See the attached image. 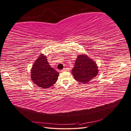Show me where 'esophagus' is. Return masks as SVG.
Instances as JSON below:
<instances>
[{"instance_id": "esophagus-1", "label": "esophagus", "mask_w": 131, "mask_h": 131, "mask_svg": "<svg viewBox=\"0 0 131 131\" xmlns=\"http://www.w3.org/2000/svg\"><path fill=\"white\" fill-rule=\"evenodd\" d=\"M69 68H64V69L63 70H62V72H63V71H69Z\"/></svg>"}]
</instances>
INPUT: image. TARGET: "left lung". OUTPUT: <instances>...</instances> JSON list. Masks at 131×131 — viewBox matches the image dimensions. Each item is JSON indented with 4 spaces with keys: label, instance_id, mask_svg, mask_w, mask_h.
I'll list each match as a JSON object with an SVG mask.
<instances>
[{
    "label": "left lung",
    "instance_id": "8db88e82",
    "mask_svg": "<svg viewBox=\"0 0 131 131\" xmlns=\"http://www.w3.org/2000/svg\"><path fill=\"white\" fill-rule=\"evenodd\" d=\"M72 73L75 80L86 83L96 76L98 70L94 61L85 54H81L77 58Z\"/></svg>",
    "mask_w": 131,
    "mask_h": 131
}]
</instances>
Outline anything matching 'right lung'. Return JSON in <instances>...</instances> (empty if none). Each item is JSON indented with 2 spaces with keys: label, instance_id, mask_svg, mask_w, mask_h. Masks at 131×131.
Wrapping results in <instances>:
<instances>
[{
  "label": "right lung",
  "instance_id": "obj_1",
  "mask_svg": "<svg viewBox=\"0 0 131 131\" xmlns=\"http://www.w3.org/2000/svg\"><path fill=\"white\" fill-rule=\"evenodd\" d=\"M45 56L41 54L32 66L31 79L39 88L48 89L57 80L59 73L50 66Z\"/></svg>",
  "mask_w": 131,
  "mask_h": 131
}]
</instances>
